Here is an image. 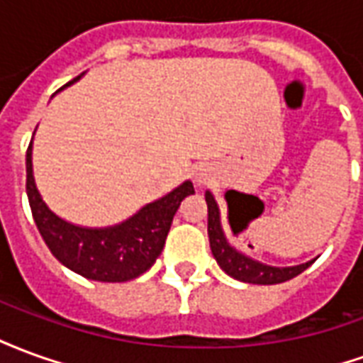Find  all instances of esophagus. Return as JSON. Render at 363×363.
<instances>
[{
	"mask_svg": "<svg viewBox=\"0 0 363 363\" xmlns=\"http://www.w3.org/2000/svg\"><path fill=\"white\" fill-rule=\"evenodd\" d=\"M194 179H196V182H206V179H208V171L200 167V169L194 171Z\"/></svg>",
	"mask_w": 363,
	"mask_h": 363,
	"instance_id": "obj_1",
	"label": "esophagus"
}]
</instances>
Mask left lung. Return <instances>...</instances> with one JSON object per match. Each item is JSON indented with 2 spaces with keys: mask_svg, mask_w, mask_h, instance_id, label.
I'll use <instances>...</instances> for the list:
<instances>
[{
  "mask_svg": "<svg viewBox=\"0 0 363 363\" xmlns=\"http://www.w3.org/2000/svg\"><path fill=\"white\" fill-rule=\"evenodd\" d=\"M206 204H208V237H210V249H212L213 259L218 260V264L225 274L239 281H247V284H262V286H270V284H281V281L296 278L297 274H301L305 268H309L311 262H305L299 267H288V268H276L267 267L262 262L245 257L239 251H235L225 239V233L221 229L220 221V208L213 200L212 192H206Z\"/></svg>",
  "mask_w": 363,
  "mask_h": 363,
  "instance_id": "8db88e82",
  "label": "left lung"
}]
</instances>
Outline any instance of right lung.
Returning <instances> with one entry per match:
<instances>
[{"label": "right lung", "instance_id": "right-lung-1", "mask_svg": "<svg viewBox=\"0 0 363 363\" xmlns=\"http://www.w3.org/2000/svg\"><path fill=\"white\" fill-rule=\"evenodd\" d=\"M82 75L66 83L77 82ZM33 142L27 150V196L30 212L44 243L56 259L83 278L96 281H128L153 267L173 218L186 196L194 194L192 182H182L167 196L151 202L120 225L87 229L60 220L38 194L33 177Z\"/></svg>", "mask_w": 363, "mask_h": 363}]
</instances>
